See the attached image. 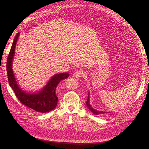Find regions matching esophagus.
I'll list each match as a JSON object with an SVG mask.
<instances>
[{
    "instance_id": "esophagus-1",
    "label": "esophagus",
    "mask_w": 149,
    "mask_h": 149,
    "mask_svg": "<svg viewBox=\"0 0 149 149\" xmlns=\"http://www.w3.org/2000/svg\"><path fill=\"white\" fill-rule=\"evenodd\" d=\"M84 75V72L81 71V70H78L77 71L75 72V73L74 74V77L77 78H79L81 77H82L83 75Z\"/></svg>"
}]
</instances>
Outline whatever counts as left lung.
<instances>
[{"mask_svg":"<svg viewBox=\"0 0 149 149\" xmlns=\"http://www.w3.org/2000/svg\"><path fill=\"white\" fill-rule=\"evenodd\" d=\"M90 92L88 93V97L87 99V101L86 102V104L87 105V107L88 108V109L94 114L95 115H101V114H107L108 113V112H105V111H98V110H96L95 109H94V108L92 107V106L91 105L90 103Z\"/></svg>","mask_w":149,"mask_h":149,"instance_id":"left-lung-1","label":"left lung"}]
</instances>
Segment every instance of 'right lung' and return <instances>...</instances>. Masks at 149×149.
I'll list each match as a JSON object with an SVG mask.
<instances>
[{"mask_svg": "<svg viewBox=\"0 0 149 149\" xmlns=\"http://www.w3.org/2000/svg\"><path fill=\"white\" fill-rule=\"evenodd\" d=\"M20 33L16 35L10 52L8 56L6 68L9 84L17 99L25 105L39 113H48L54 110L57 105L58 98L55 91L59 82L67 78L68 73H59L54 75L47 84L40 91L36 93L26 92L20 88L13 71L12 64L15 53V48Z\"/></svg>", "mask_w": 149, "mask_h": 149, "instance_id": "add662e5", "label": "right lung"}]
</instances>
